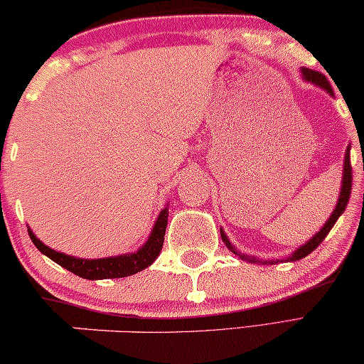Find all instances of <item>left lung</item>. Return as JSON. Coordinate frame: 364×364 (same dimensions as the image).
I'll use <instances>...</instances> for the list:
<instances>
[{
  "label": "left lung",
  "instance_id": "8db88e82",
  "mask_svg": "<svg viewBox=\"0 0 364 364\" xmlns=\"http://www.w3.org/2000/svg\"><path fill=\"white\" fill-rule=\"evenodd\" d=\"M301 73H302V78L304 81H309V83L318 86V88H322L327 91L330 96H333V90L332 86H330L327 77H325L323 73L321 72H316V70H311V68H306L302 67L301 68ZM350 145L346 147L345 150V159H343V176H341V188H340V194H338V199H337V205H335L333 213L330 214V217L327 219V222L321 227V230L317 232V234H314V237L309 238L306 243H302L301 247H297L294 252L291 255H287L286 258H276V259H259L257 257H250V255H245V253H240L235 248V245H232L229 237L224 232V229L220 227V237L222 240H224L225 247L229 248L232 253H235L237 257H240L242 259H245V262H250V263H262V264H276V263H281V262H299L304 257H307V255H311L316 248L321 245L322 240L325 237L328 235V232L332 230V227L335 225V222H337L338 217L343 214V210L346 208V204H348L350 200V194H351V180H353V176H351V164H350Z\"/></svg>",
  "mask_w": 364,
  "mask_h": 364
}]
</instances>
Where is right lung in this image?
I'll return each instance as SVG.
<instances>
[{
    "label": "right lung",
    "instance_id": "1",
    "mask_svg": "<svg viewBox=\"0 0 364 364\" xmlns=\"http://www.w3.org/2000/svg\"><path fill=\"white\" fill-rule=\"evenodd\" d=\"M168 224V203L164 209L160 210L159 217H156L151 232L147 238V242L142 247L137 248V252H130L124 255H117V257H106V258H96V259H86V258H77L72 255H65L62 252L52 250L46 243H42L39 238L34 235L31 227L27 225V232L34 245L37 247L42 255H46L60 264L62 268L72 271L73 274L80 276L85 279H109V278H126V276L135 274L139 271L149 268L151 263L159 258L164 247L165 240V230Z\"/></svg>",
    "mask_w": 364,
    "mask_h": 364
}]
</instances>
